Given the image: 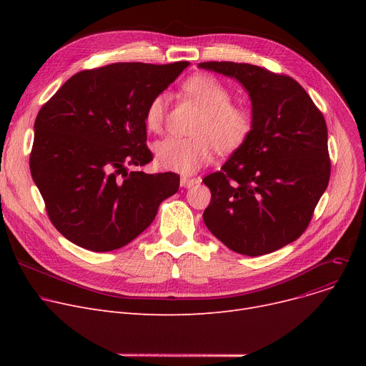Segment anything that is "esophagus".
Wrapping results in <instances>:
<instances>
[{"label":"esophagus","mask_w":366,"mask_h":366,"mask_svg":"<svg viewBox=\"0 0 366 366\" xmlns=\"http://www.w3.org/2000/svg\"><path fill=\"white\" fill-rule=\"evenodd\" d=\"M196 184H199V181L196 178H187V177L181 178V187H184V188H191Z\"/></svg>","instance_id":"esophagus-1"}]
</instances>
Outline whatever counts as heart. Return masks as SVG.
I'll return each mask as SVG.
<instances>
[{"label": "heart", "mask_w": 366, "mask_h": 366, "mask_svg": "<svg viewBox=\"0 0 366 366\" xmlns=\"http://www.w3.org/2000/svg\"><path fill=\"white\" fill-rule=\"evenodd\" d=\"M185 98L196 102L204 112L197 122L193 138H166L156 145V159L163 169L191 175L219 152H233L251 137L254 120L246 108L233 105V94L222 81L212 75L196 74L181 87ZM167 98L154 94L144 112L145 127L160 133L164 126Z\"/></svg>", "instance_id": "heart-1"}]
</instances>
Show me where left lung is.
Here are the masks:
<instances>
[{
	"label": "left lung",
	"mask_w": 366,
	"mask_h": 366,
	"mask_svg": "<svg viewBox=\"0 0 366 366\" xmlns=\"http://www.w3.org/2000/svg\"><path fill=\"white\" fill-rule=\"evenodd\" d=\"M249 93L251 137L203 182L212 199L209 232L232 251L259 257L297 240L330 182L328 129L312 98L290 75L251 64L202 62Z\"/></svg>",
	"instance_id": "8db88e82"
}]
</instances>
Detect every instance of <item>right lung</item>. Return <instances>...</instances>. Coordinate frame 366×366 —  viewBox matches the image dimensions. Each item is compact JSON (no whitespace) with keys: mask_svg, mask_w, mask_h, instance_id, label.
I'll return each instance as SVG.
<instances>
[{"mask_svg":"<svg viewBox=\"0 0 366 366\" xmlns=\"http://www.w3.org/2000/svg\"><path fill=\"white\" fill-rule=\"evenodd\" d=\"M189 65L119 62L76 72L38 112L29 157L51 224L93 252L138 237L179 188L173 172H129L152 160L144 112Z\"/></svg>","mask_w":366,"mask_h":366,"instance_id":"add662e5","label":"right lung"}]
</instances>
